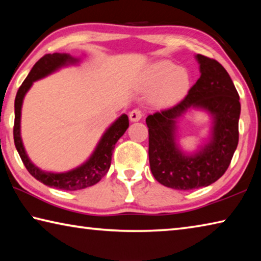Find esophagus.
<instances>
[{"mask_svg": "<svg viewBox=\"0 0 261 261\" xmlns=\"http://www.w3.org/2000/svg\"><path fill=\"white\" fill-rule=\"evenodd\" d=\"M129 116H130V120L132 122H137V121H139L141 117H143V112H141L140 109H134L132 112H130Z\"/></svg>", "mask_w": 261, "mask_h": 261, "instance_id": "1", "label": "esophagus"}]
</instances>
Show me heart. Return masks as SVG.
<instances>
[{
  "instance_id": "1",
  "label": "heart",
  "mask_w": 261,
  "mask_h": 261,
  "mask_svg": "<svg viewBox=\"0 0 261 261\" xmlns=\"http://www.w3.org/2000/svg\"><path fill=\"white\" fill-rule=\"evenodd\" d=\"M144 87L154 88L151 92V101L159 106L174 105L187 93L190 86V74L187 70L168 61L153 64L143 77Z\"/></svg>"
}]
</instances>
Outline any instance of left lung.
Returning <instances> with one entry per match:
<instances>
[{"instance_id": "8db88e82", "label": "left lung", "mask_w": 261, "mask_h": 261, "mask_svg": "<svg viewBox=\"0 0 261 261\" xmlns=\"http://www.w3.org/2000/svg\"><path fill=\"white\" fill-rule=\"evenodd\" d=\"M200 77L174 107L148 115V158L159 183L175 190L208 187L228 169L238 144L241 103L229 73L218 61L198 54ZM190 109L212 117L208 142L190 154L177 144V121Z\"/></svg>"}]
</instances>
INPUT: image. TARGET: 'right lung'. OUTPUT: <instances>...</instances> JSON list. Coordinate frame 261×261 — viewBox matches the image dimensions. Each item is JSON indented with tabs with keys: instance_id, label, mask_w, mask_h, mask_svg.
Returning a JSON list of instances; mask_svg holds the SVG:
<instances>
[{
	"instance_id": "add662e5",
	"label": "right lung",
	"mask_w": 261,
	"mask_h": 261,
	"mask_svg": "<svg viewBox=\"0 0 261 261\" xmlns=\"http://www.w3.org/2000/svg\"><path fill=\"white\" fill-rule=\"evenodd\" d=\"M79 61L81 60L72 57L69 54H65V53H54V54H46L45 56H42L34 64L29 76L26 77L23 84H21L15 99L14 140L17 152H18L24 166L29 170V173L35 179H38L39 182L48 185L50 188L67 190V191H74V190L92 187V185L98 183L108 173L110 163H112V155L115 148V144L117 143V140L124 135V132L129 127V118H127L125 114L121 115L105 131L98 145H96L94 152L87 159L86 162H84L82 166L74 168L72 170L65 171V173H48V171H43L30 160L28 154H26L20 136L21 106H23L25 94L28 93L34 82L49 76V74L57 71L61 68L77 64L79 63Z\"/></svg>"
}]
</instances>
